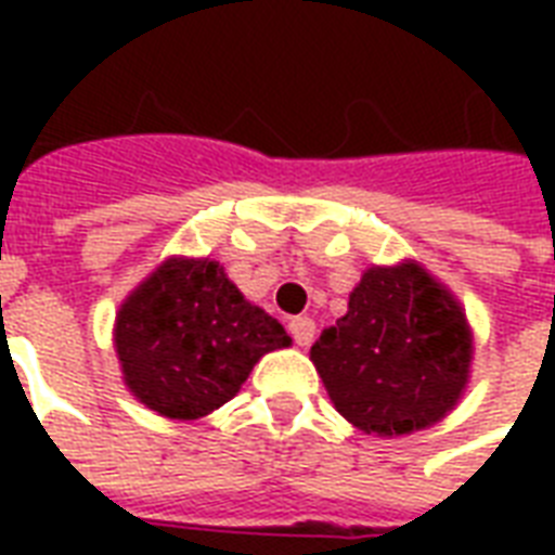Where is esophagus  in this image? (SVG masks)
<instances>
[{"instance_id": "esophagus-1", "label": "esophagus", "mask_w": 555, "mask_h": 555, "mask_svg": "<svg viewBox=\"0 0 555 555\" xmlns=\"http://www.w3.org/2000/svg\"><path fill=\"white\" fill-rule=\"evenodd\" d=\"M287 328H291V337L296 339V346H302V348L311 346L313 334H317V325H313L311 317H294Z\"/></svg>"}]
</instances>
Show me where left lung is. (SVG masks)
<instances>
[{"label": "left lung", "mask_w": 555, "mask_h": 555, "mask_svg": "<svg viewBox=\"0 0 555 555\" xmlns=\"http://www.w3.org/2000/svg\"><path fill=\"white\" fill-rule=\"evenodd\" d=\"M331 403L377 438L421 431L455 409L469 379L473 331L455 296L417 261L369 268L348 313L313 343Z\"/></svg>", "instance_id": "8db88e82"}]
</instances>
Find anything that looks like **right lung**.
I'll use <instances>...</instances> for the list:
<instances>
[{
    "label": "right lung",
    "mask_w": 555,
    "mask_h": 555,
    "mask_svg": "<svg viewBox=\"0 0 555 555\" xmlns=\"http://www.w3.org/2000/svg\"><path fill=\"white\" fill-rule=\"evenodd\" d=\"M291 337L209 259H167L115 322L124 383L146 409L195 421L238 395L253 365Z\"/></svg>",
    "instance_id": "1"
}]
</instances>
